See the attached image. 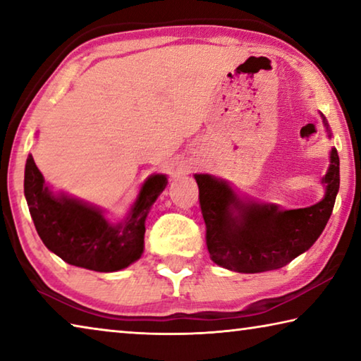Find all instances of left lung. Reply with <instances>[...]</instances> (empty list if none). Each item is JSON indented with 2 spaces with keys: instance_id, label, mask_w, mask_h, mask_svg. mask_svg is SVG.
I'll use <instances>...</instances> for the list:
<instances>
[{
  "instance_id": "1",
  "label": "left lung",
  "mask_w": 361,
  "mask_h": 361,
  "mask_svg": "<svg viewBox=\"0 0 361 361\" xmlns=\"http://www.w3.org/2000/svg\"><path fill=\"white\" fill-rule=\"evenodd\" d=\"M323 124L331 137L325 118ZM194 178L212 261L242 274L266 272L309 250L325 229L339 191V156L334 148L329 152V167L322 180L325 195L305 209L282 210L274 204L243 200L215 176L200 173Z\"/></svg>"
}]
</instances>
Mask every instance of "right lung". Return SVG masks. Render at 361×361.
<instances>
[{
    "label": "right lung",
    "mask_w": 361,
    "mask_h": 361,
    "mask_svg": "<svg viewBox=\"0 0 361 361\" xmlns=\"http://www.w3.org/2000/svg\"><path fill=\"white\" fill-rule=\"evenodd\" d=\"M167 186L166 175H151L124 221H108L100 209L66 194H54L30 154L23 191L35 228L44 245L71 266L114 272L140 259L145 221Z\"/></svg>",
    "instance_id": "add662e5"
}]
</instances>
